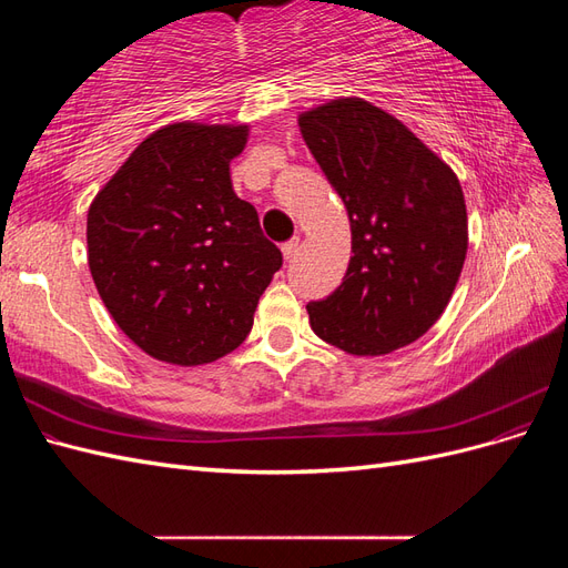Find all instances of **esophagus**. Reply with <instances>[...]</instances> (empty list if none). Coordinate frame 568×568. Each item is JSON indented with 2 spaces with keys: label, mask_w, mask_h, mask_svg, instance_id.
<instances>
[{
  "label": "esophagus",
  "mask_w": 568,
  "mask_h": 568,
  "mask_svg": "<svg viewBox=\"0 0 568 568\" xmlns=\"http://www.w3.org/2000/svg\"><path fill=\"white\" fill-rule=\"evenodd\" d=\"M298 248H301V239H291V242H286V244L282 246V255H284V261H286V263L294 261V257L298 255Z\"/></svg>",
  "instance_id": "obj_1"
}]
</instances>
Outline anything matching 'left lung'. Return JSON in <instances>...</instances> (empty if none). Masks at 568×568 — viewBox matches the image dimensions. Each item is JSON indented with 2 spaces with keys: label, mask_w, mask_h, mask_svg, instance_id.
Returning <instances> with one entry per match:
<instances>
[{
  "label": "left lung",
  "mask_w": 568,
  "mask_h": 568,
  "mask_svg": "<svg viewBox=\"0 0 568 568\" xmlns=\"http://www.w3.org/2000/svg\"><path fill=\"white\" fill-rule=\"evenodd\" d=\"M303 140L346 203L353 255L313 332L359 357L409 346L448 307L469 246L455 170L398 118L359 97L298 115Z\"/></svg>",
  "instance_id": "left-lung-1"
}]
</instances>
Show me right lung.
<instances>
[{
    "label": "right lung",
    "instance_id": "obj_1",
    "mask_svg": "<svg viewBox=\"0 0 568 568\" xmlns=\"http://www.w3.org/2000/svg\"><path fill=\"white\" fill-rule=\"evenodd\" d=\"M248 125L151 132L88 211V263L106 311L146 355L215 363L244 343L282 253L234 194Z\"/></svg>",
    "mask_w": 568,
    "mask_h": 568
}]
</instances>
